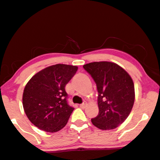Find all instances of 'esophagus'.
<instances>
[{
    "mask_svg": "<svg viewBox=\"0 0 160 160\" xmlns=\"http://www.w3.org/2000/svg\"><path fill=\"white\" fill-rule=\"evenodd\" d=\"M86 102H83V103H82L81 104H80V107L81 108H84L86 107Z\"/></svg>",
    "mask_w": 160,
    "mask_h": 160,
    "instance_id": "34e87169",
    "label": "esophagus"
}]
</instances>
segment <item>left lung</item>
<instances>
[{
  "label": "left lung",
  "mask_w": 160,
  "mask_h": 160,
  "mask_svg": "<svg viewBox=\"0 0 160 160\" xmlns=\"http://www.w3.org/2000/svg\"><path fill=\"white\" fill-rule=\"evenodd\" d=\"M98 91V114L91 120L102 130L113 129L126 120L135 102V87L131 77L123 68L109 62L84 65Z\"/></svg>",
  "instance_id": "left-lung-1"
}]
</instances>
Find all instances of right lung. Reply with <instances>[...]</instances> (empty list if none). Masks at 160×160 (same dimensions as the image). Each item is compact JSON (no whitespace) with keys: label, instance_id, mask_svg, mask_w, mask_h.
<instances>
[{"label":"right lung","instance_id":"obj_1","mask_svg":"<svg viewBox=\"0 0 160 160\" xmlns=\"http://www.w3.org/2000/svg\"><path fill=\"white\" fill-rule=\"evenodd\" d=\"M77 66L57 64L33 76L22 96L24 111L34 126L48 132L65 127L74 108L69 105L65 86L78 71Z\"/></svg>","mask_w":160,"mask_h":160}]
</instances>
